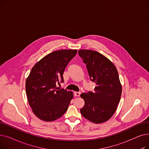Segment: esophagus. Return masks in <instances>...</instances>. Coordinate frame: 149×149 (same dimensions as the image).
<instances>
[{
  "mask_svg": "<svg viewBox=\"0 0 149 149\" xmlns=\"http://www.w3.org/2000/svg\"><path fill=\"white\" fill-rule=\"evenodd\" d=\"M80 95V92H74V95L75 97H79Z\"/></svg>",
  "mask_w": 149,
  "mask_h": 149,
  "instance_id": "obj_1",
  "label": "esophagus"
}]
</instances>
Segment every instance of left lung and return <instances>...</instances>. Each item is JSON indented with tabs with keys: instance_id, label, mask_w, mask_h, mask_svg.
<instances>
[{
	"instance_id": "1",
	"label": "left lung",
	"mask_w": 149,
	"mask_h": 149,
	"mask_svg": "<svg viewBox=\"0 0 149 149\" xmlns=\"http://www.w3.org/2000/svg\"><path fill=\"white\" fill-rule=\"evenodd\" d=\"M79 54L86 65L91 80L96 84L94 92L80 95L84 101L81 113L93 123L106 122L114 114L121 98L118 70L110 60L97 51L80 49Z\"/></svg>"
}]
</instances>
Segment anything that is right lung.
I'll return each instance as SVG.
<instances>
[{
    "instance_id": "1",
    "label": "right lung",
    "mask_w": 149,
    "mask_h": 149,
    "mask_svg": "<svg viewBox=\"0 0 149 149\" xmlns=\"http://www.w3.org/2000/svg\"><path fill=\"white\" fill-rule=\"evenodd\" d=\"M77 49L55 51L33 67L26 79L25 88L28 101L34 115L41 120L52 121L64 115L73 92L57 87L63 82L64 70L77 54Z\"/></svg>"
}]
</instances>
